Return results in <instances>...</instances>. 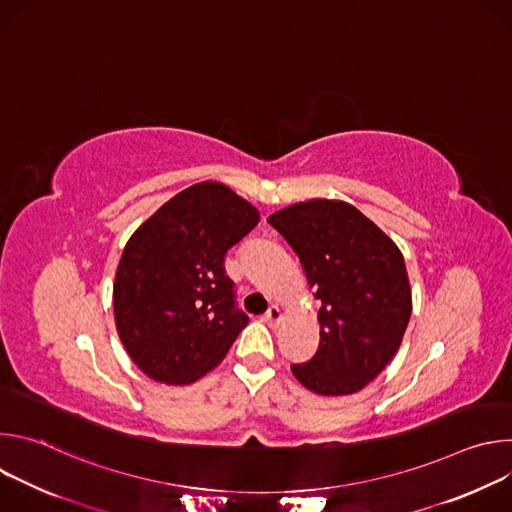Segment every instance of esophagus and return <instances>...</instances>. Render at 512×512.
Returning <instances> with one entry per match:
<instances>
[{
	"instance_id": "34e87169",
	"label": "esophagus",
	"mask_w": 512,
	"mask_h": 512,
	"mask_svg": "<svg viewBox=\"0 0 512 512\" xmlns=\"http://www.w3.org/2000/svg\"><path fill=\"white\" fill-rule=\"evenodd\" d=\"M265 322L269 324V326H275L279 320H281V310L277 308V306H271L267 312H265Z\"/></svg>"
}]
</instances>
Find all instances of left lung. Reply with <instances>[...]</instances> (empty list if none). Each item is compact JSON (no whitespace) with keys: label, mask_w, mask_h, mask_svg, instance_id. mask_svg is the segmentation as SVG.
I'll return each mask as SVG.
<instances>
[{"label":"left lung","mask_w":512,"mask_h":512,"mask_svg":"<svg viewBox=\"0 0 512 512\" xmlns=\"http://www.w3.org/2000/svg\"><path fill=\"white\" fill-rule=\"evenodd\" d=\"M267 223L289 243L322 302L316 354L291 373L318 395H350L395 356L411 316V289L399 247L352 204L308 200Z\"/></svg>","instance_id":"left-lung-1"}]
</instances>
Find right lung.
Segmentation results:
<instances>
[{"mask_svg": "<svg viewBox=\"0 0 512 512\" xmlns=\"http://www.w3.org/2000/svg\"><path fill=\"white\" fill-rule=\"evenodd\" d=\"M257 223V208L229 186L200 182L131 235L115 273L113 310L127 354L150 379L198 381L247 326L225 257Z\"/></svg>", "mask_w": 512, "mask_h": 512, "instance_id": "obj_1", "label": "right lung"}]
</instances>
